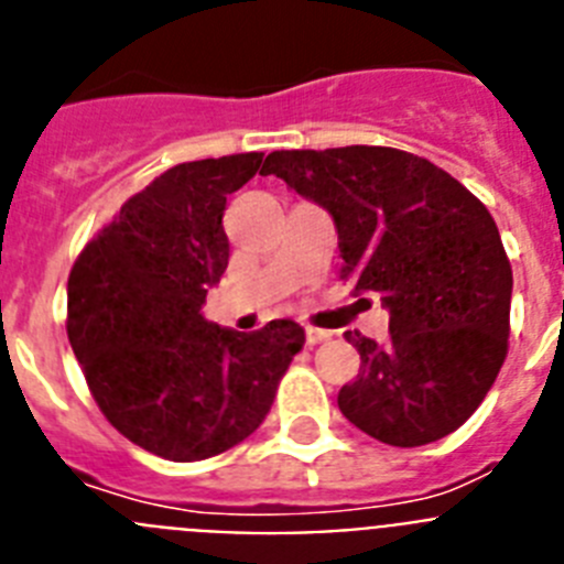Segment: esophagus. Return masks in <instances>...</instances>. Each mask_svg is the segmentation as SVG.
Here are the masks:
<instances>
[{
    "instance_id": "obj_1",
    "label": "esophagus",
    "mask_w": 564,
    "mask_h": 564,
    "mask_svg": "<svg viewBox=\"0 0 564 564\" xmlns=\"http://www.w3.org/2000/svg\"><path fill=\"white\" fill-rule=\"evenodd\" d=\"M333 333L330 330H318V327H307L305 330V338H307V344H322V341H327V338H330Z\"/></svg>"
}]
</instances>
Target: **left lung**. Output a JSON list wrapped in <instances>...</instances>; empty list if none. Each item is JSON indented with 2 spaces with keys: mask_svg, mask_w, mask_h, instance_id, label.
<instances>
[{
  "mask_svg": "<svg viewBox=\"0 0 564 564\" xmlns=\"http://www.w3.org/2000/svg\"><path fill=\"white\" fill-rule=\"evenodd\" d=\"M259 174L330 212L341 279L390 311L387 344L347 333L361 372L338 392L341 415L401 449L452 435L508 352L514 276L495 217L449 172L390 147L282 149Z\"/></svg>",
  "mask_w": 564,
  "mask_h": 564,
  "instance_id": "1",
  "label": "left lung"
}]
</instances>
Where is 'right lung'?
I'll use <instances>...</instances> for the list:
<instances>
[{
	"label": "right lung",
	"mask_w": 564,
	"mask_h": 564,
	"mask_svg": "<svg viewBox=\"0 0 564 564\" xmlns=\"http://www.w3.org/2000/svg\"><path fill=\"white\" fill-rule=\"evenodd\" d=\"M262 152L177 163L132 194L78 253L67 336L115 430L174 463L246 441L271 412L305 330L291 318L237 333L203 318L228 268V194Z\"/></svg>",
	"instance_id": "right-lung-1"
}]
</instances>
